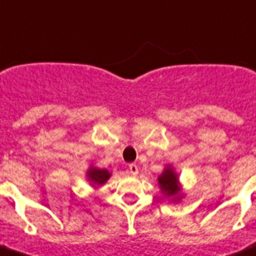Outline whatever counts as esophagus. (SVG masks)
I'll return each mask as SVG.
<instances>
[{
	"label": "esophagus",
	"instance_id": "1",
	"mask_svg": "<svg viewBox=\"0 0 256 256\" xmlns=\"http://www.w3.org/2000/svg\"><path fill=\"white\" fill-rule=\"evenodd\" d=\"M128 170H130V173L132 174V176H136V174L139 173V169H138V166H136V164H130V166H128Z\"/></svg>",
	"mask_w": 256,
	"mask_h": 256
}]
</instances>
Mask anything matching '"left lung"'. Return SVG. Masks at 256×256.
<instances>
[{
    "label": "left lung",
    "mask_w": 256,
    "mask_h": 256,
    "mask_svg": "<svg viewBox=\"0 0 256 256\" xmlns=\"http://www.w3.org/2000/svg\"><path fill=\"white\" fill-rule=\"evenodd\" d=\"M159 180V186H160L162 192L164 193L166 197H180L179 192L180 188L178 187V176L173 172V168H166V170L162 173V176L158 178Z\"/></svg>",
    "instance_id": "1"
}]
</instances>
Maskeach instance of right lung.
Returning a JSON list of instances; mask_svg holds the SVG:
<instances>
[{
    "instance_id": "add662e5",
    "label": "right lung",
    "mask_w": 256,
    "mask_h": 256,
    "mask_svg": "<svg viewBox=\"0 0 256 256\" xmlns=\"http://www.w3.org/2000/svg\"><path fill=\"white\" fill-rule=\"evenodd\" d=\"M87 176L93 184L102 186L107 182V179L111 176V174H110L108 170H106V169L90 168V170H88Z\"/></svg>"
}]
</instances>
